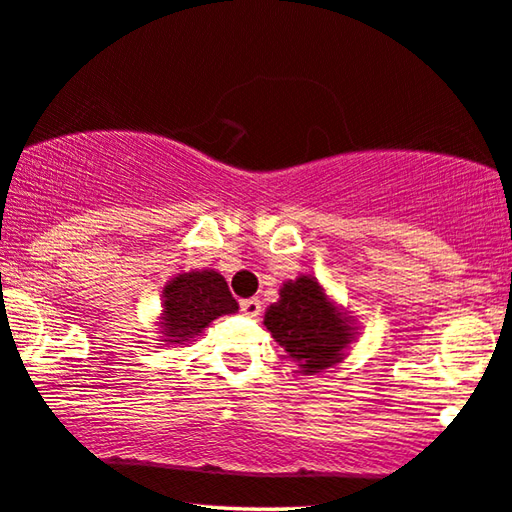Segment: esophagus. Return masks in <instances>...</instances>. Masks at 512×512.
Segmentation results:
<instances>
[{"mask_svg":"<svg viewBox=\"0 0 512 512\" xmlns=\"http://www.w3.org/2000/svg\"><path fill=\"white\" fill-rule=\"evenodd\" d=\"M241 312L246 317H257L259 312H262V303H259V299H246L241 301Z\"/></svg>","mask_w":512,"mask_h":512,"instance_id":"obj_1","label":"esophagus"}]
</instances>
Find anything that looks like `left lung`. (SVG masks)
<instances>
[{
  "mask_svg": "<svg viewBox=\"0 0 512 512\" xmlns=\"http://www.w3.org/2000/svg\"><path fill=\"white\" fill-rule=\"evenodd\" d=\"M264 326L303 375L331 368L354 340L347 317L326 299L319 282L308 276L282 285L280 301L266 310Z\"/></svg>",
  "mask_w": 512,
  "mask_h": 512,
  "instance_id": "left-lung-1",
  "label": "left lung"
}]
</instances>
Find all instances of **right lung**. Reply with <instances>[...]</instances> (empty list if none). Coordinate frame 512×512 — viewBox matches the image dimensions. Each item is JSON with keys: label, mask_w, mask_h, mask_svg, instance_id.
Masks as SVG:
<instances>
[{"label": "right lung", "mask_w": 512, "mask_h": 512, "mask_svg": "<svg viewBox=\"0 0 512 512\" xmlns=\"http://www.w3.org/2000/svg\"><path fill=\"white\" fill-rule=\"evenodd\" d=\"M239 310L218 271L181 273L163 289V322L160 333L170 345H186L220 315Z\"/></svg>", "instance_id": "right-lung-1"}]
</instances>
